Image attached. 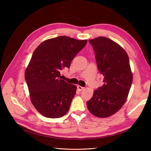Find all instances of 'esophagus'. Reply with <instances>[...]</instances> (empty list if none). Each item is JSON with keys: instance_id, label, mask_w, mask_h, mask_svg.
Returning <instances> with one entry per match:
<instances>
[{"instance_id": "obj_1", "label": "esophagus", "mask_w": 151, "mask_h": 151, "mask_svg": "<svg viewBox=\"0 0 151 151\" xmlns=\"http://www.w3.org/2000/svg\"><path fill=\"white\" fill-rule=\"evenodd\" d=\"M84 87H82V86H77V89H78V90L80 91H83L84 89Z\"/></svg>"}]
</instances>
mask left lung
Returning a JSON list of instances; mask_svg holds the SVG:
<instances>
[{"instance_id":"obj_1","label":"left lung","mask_w":151,"mask_h":151,"mask_svg":"<svg viewBox=\"0 0 151 151\" xmlns=\"http://www.w3.org/2000/svg\"><path fill=\"white\" fill-rule=\"evenodd\" d=\"M89 42L104 84L94 91L87 106L94 116L106 118L119 110L129 95L133 79L129 58L124 49L108 38L100 36Z\"/></svg>"}]
</instances>
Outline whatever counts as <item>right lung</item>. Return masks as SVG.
Here are the masks:
<instances>
[{
  "mask_svg": "<svg viewBox=\"0 0 151 151\" xmlns=\"http://www.w3.org/2000/svg\"><path fill=\"white\" fill-rule=\"evenodd\" d=\"M87 43L66 36L44 41L34 51L25 72L32 104L47 118L65 115L76 93L75 85L60 78V71Z\"/></svg>",
  "mask_w": 151,
  "mask_h": 151,
  "instance_id": "1",
  "label": "right lung"
}]
</instances>
